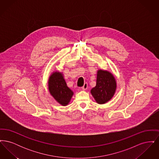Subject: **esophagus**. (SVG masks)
<instances>
[{
    "label": "esophagus",
    "instance_id": "34e87169",
    "mask_svg": "<svg viewBox=\"0 0 159 159\" xmlns=\"http://www.w3.org/2000/svg\"><path fill=\"white\" fill-rule=\"evenodd\" d=\"M87 88H88V83H84L83 87L82 88V89L83 90H86V89H87Z\"/></svg>",
    "mask_w": 159,
    "mask_h": 159
}]
</instances>
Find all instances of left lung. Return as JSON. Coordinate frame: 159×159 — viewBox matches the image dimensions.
<instances>
[{"label":"left lung","instance_id":"left-lung-1","mask_svg":"<svg viewBox=\"0 0 159 159\" xmlns=\"http://www.w3.org/2000/svg\"><path fill=\"white\" fill-rule=\"evenodd\" d=\"M116 88V82L111 73L99 70L97 73L96 86L91 89V93L100 104L108 101L113 97Z\"/></svg>","mask_w":159,"mask_h":159}]
</instances>
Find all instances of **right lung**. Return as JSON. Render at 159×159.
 Listing matches in <instances>:
<instances>
[{
	"mask_svg": "<svg viewBox=\"0 0 159 159\" xmlns=\"http://www.w3.org/2000/svg\"><path fill=\"white\" fill-rule=\"evenodd\" d=\"M48 86L51 94L60 104L64 106L68 104L73 92L67 86L61 73H53L49 77Z\"/></svg>",
	"mask_w": 159,
	"mask_h": 159,
	"instance_id": "1",
	"label": "right lung"
}]
</instances>
